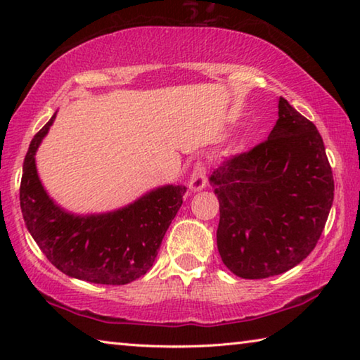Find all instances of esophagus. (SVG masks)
Wrapping results in <instances>:
<instances>
[{
	"mask_svg": "<svg viewBox=\"0 0 360 360\" xmlns=\"http://www.w3.org/2000/svg\"><path fill=\"white\" fill-rule=\"evenodd\" d=\"M206 182H208V173H206L205 163L197 162L192 169L191 179H188V187H191L193 192H197V191H202V188H205Z\"/></svg>",
	"mask_w": 360,
	"mask_h": 360,
	"instance_id": "obj_1",
	"label": "esophagus"
}]
</instances>
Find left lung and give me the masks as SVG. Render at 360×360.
Here are the masks:
<instances>
[{"mask_svg": "<svg viewBox=\"0 0 360 360\" xmlns=\"http://www.w3.org/2000/svg\"><path fill=\"white\" fill-rule=\"evenodd\" d=\"M210 182L221 211L219 254L245 279L281 275L308 257L335 188L318 129L283 96L268 139L225 160Z\"/></svg>", "mask_w": 360, "mask_h": 360, "instance_id": "left-lung-1", "label": "left lung"}]
</instances>
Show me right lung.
Listing matches in <instances>:
<instances>
[{
	"instance_id": "obj_1",
	"label": "right lung",
	"mask_w": 360,
	"mask_h": 360,
	"mask_svg": "<svg viewBox=\"0 0 360 360\" xmlns=\"http://www.w3.org/2000/svg\"><path fill=\"white\" fill-rule=\"evenodd\" d=\"M53 119L56 114L36 133L23 162L20 208L28 231L47 260L65 275L108 285L135 281L154 264L186 187L154 188L105 214H71L53 203L36 172L34 154Z\"/></svg>"
}]
</instances>
